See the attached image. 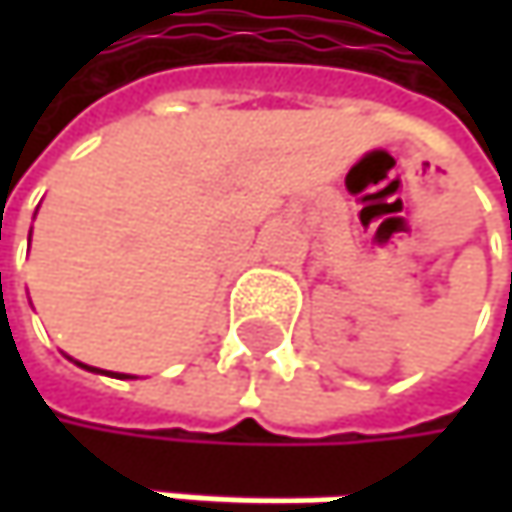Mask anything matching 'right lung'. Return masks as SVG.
I'll return each instance as SVG.
<instances>
[{
    "label": "right lung",
    "mask_w": 512,
    "mask_h": 512,
    "mask_svg": "<svg viewBox=\"0 0 512 512\" xmlns=\"http://www.w3.org/2000/svg\"><path fill=\"white\" fill-rule=\"evenodd\" d=\"M82 367H88V364H82ZM88 370H94V367H88Z\"/></svg>",
    "instance_id": "1"
}]
</instances>
